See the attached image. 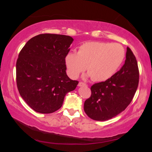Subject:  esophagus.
I'll return each instance as SVG.
<instances>
[{
    "label": "esophagus",
    "mask_w": 152,
    "mask_h": 152,
    "mask_svg": "<svg viewBox=\"0 0 152 152\" xmlns=\"http://www.w3.org/2000/svg\"><path fill=\"white\" fill-rule=\"evenodd\" d=\"M78 86H86V84L85 83H83V82H79L78 84Z\"/></svg>",
    "instance_id": "obj_1"
}]
</instances>
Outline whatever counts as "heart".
<instances>
[{
	"instance_id": "heart-1",
	"label": "heart",
	"mask_w": 152,
	"mask_h": 152,
	"mask_svg": "<svg viewBox=\"0 0 152 152\" xmlns=\"http://www.w3.org/2000/svg\"><path fill=\"white\" fill-rule=\"evenodd\" d=\"M125 50L119 43L91 41L78 47L77 53H69L65 64L69 76L76 78L84 71L96 81H104L114 75L121 65Z\"/></svg>"
}]
</instances>
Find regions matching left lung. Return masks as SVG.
I'll use <instances>...</instances> for the list:
<instances>
[{"instance_id":"8db88e82","label":"left lung","mask_w":152,"mask_h":152,"mask_svg":"<svg viewBox=\"0 0 152 152\" xmlns=\"http://www.w3.org/2000/svg\"><path fill=\"white\" fill-rule=\"evenodd\" d=\"M137 59L129 47L121 69L105 81L91 87V95L84 102L85 113L96 121H106L122 112L129 105L139 85Z\"/></svg>"}]
</instances>
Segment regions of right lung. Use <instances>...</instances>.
Masks as SVG:
<instances>
[{"instance_id": "add662e5", "label": "right lung", "mask_w": 152, "mask_h": 152, "mask_svg": "<svg viewBox=\"0 0 152 152\" xmlns=\"http://www.w3.org/2000/svg\"><path fill=\"white\" fill-rule=\"evenodd\" d=\"M72 37L40 34L22 48L16 62V83L20 96L32 109L50 114L60 109L64 97L78 81L66 74L65 57Z\"/></svg>"}]
</instances>
